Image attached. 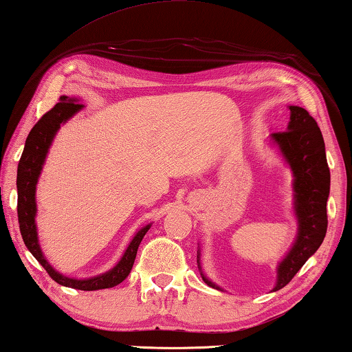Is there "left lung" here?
<instances>
[{
    "label": "left lung",
    "mask_w": 352,
    "mask_h": 352,
    "mask_svg": "<svg viewBox=\"0 0 352 352\" xmlns=\"http://www.w3.org/2000/svg\"><path fill=\"white\" fill-rule=\"evenodd\" d=\"M289 109L291 119L286 131L270 134L269 144L278 150L292 171V207L297 219V236L276 266V281L272 292L285 287L316 254L328 229L326 202L329 198L331 173L326 160L323 135L317 122L305 108L292 104ZM198 269L204 283L218 291H224L202 270L201 249H198Z\"/></svg>",
    "instance_id": "8db88e82"
}]
</instances>
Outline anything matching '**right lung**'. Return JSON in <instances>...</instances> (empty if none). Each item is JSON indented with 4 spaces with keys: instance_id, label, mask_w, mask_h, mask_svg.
Here are the masks:
<instances>
[{
    "instance_id": "obj_1",
    "label": "right lung",
    "mask_w": 352,
    "mask_h": 352,
    "mask_svg": "<svg viewBox=\"0 0 352 352\" xmlns=\"http://www.w3.org/2000/svg\"><path fill=\"white\" fill-rule=\"evenodd\" d=\"M76 97H61L60 103L47 111L41 119L35 123V126L30 129V133L24 145V151L21 154L20 164L16 171V190H18V223H20V232L23 241L26 244L30 254L35 256L46 272L51 275L54 281L58 285L80 289V291H98V289L114 287L126 278L131 272L133 264L138 255V249L140 241L150 230L151 223L135 232L131 241H129L126 250L123 252L119 263L113 269L107 270L100 275L89 276V278H71L66 276L57 269L52 267V264L46 260L43 254L41 245L38 243V230H36V184H38L43 165L46 162L49 148H51L54 138L57 135L60 126L71 119L74 114H77L83 104Z\"/></svg>"
}]
</instances>
